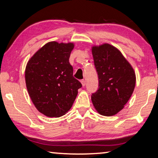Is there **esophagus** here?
Listing matches in <instances>:
<instances>
[{"mask_svg": "<svg viewBox=\"0 0 158 158\" xmlns=\"http://www.w3.org/2000/svg\"><path fill=\"white\" fill-rule=\"evenodd\" d=\"M81 84L82 86H84L85 85H86V81H85L84 79H82V80H81Z\"/></svg>", "mask_w": 158, "mask_h": 158, "instance_id": "esophagus-1", "label": "esophagus"}]
</instances>
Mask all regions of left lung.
<instances>
[{
	"instance_id": "left-lung-1",
	"label": "left lung",
	"mask_w": 158,
	"mask_h": 158,
	"mask_svg": "<svg viewBox=\"0 0 158 158\" xmlns=\"http://www.w3.org/2000/svg\"><path fill=\"white\" fill-rule=\"evenodd\" d=\"M91 52L98 75L99 88L92 94L96 110L113 116L124 107L136 85V74L121 51L111 44L94 45Z\"/></svg>"
}]
</instances>
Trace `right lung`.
Returning <instances> with one entry per match:
<instances>
[{"label":"right lung","mask_w":158,"mask_h":158,"mask_svg":"<svg viewBox=\"0 0 158 158\" xmlns=\"http://www.w3.org/2000/svg\"><path fill=\"white\" fill-rule=\"evenodd\" d=\"M73 42H48L27 62L25 81L32 102L48 117H59L71 108L81 84L69 62Z\"/></svg>","instance_id":"1"}]
</instances>
